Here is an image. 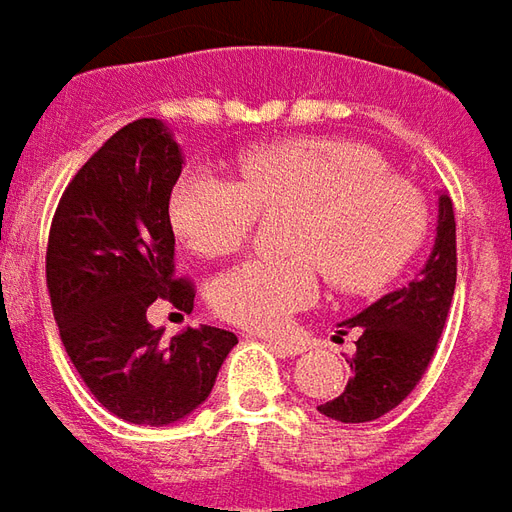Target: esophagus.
Segmentation results:
<instances>
[{
	"instance_id": "34e87169",
	"label": "esophagus",
	"mask_w": 512,
	"mask_h": 512,
	"mask_svg": "<svg viewBox=\"0 0 512 512\" xmlns=\"http://www.w3.org/2000/svg\"><path fill=\"white\" fill-rule=\"evenodd\" d=\"M266 343L282 356H299V354H304V351H307V348H304L301 343H293V340H282V337H268Z\"/></svg>"
}]
</instances>
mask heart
I'll return each mask as SVG.
<instances>
[{"instance_id": "obj_1", "label": "heart", "mask_w": 512, "mask_h": 512, "mask_svg": "<svg viewBox=\"0 0 512 512\" xmlns=\"http://www.w3.org/2000/svg\"><path fill=\"white\" fill-rule=\"evenodd\" d=\"M241 180L186 172L169 197L183 244L205 257L246 244L260 213H293L290 257H255L213 282L211 304L227 321L277 332L307 307L321 268L334 288L373 293L406 268L428 230L417 186L386 172L376 150L348 139H285L249 150Z\"/></svg>"}]
</instances>
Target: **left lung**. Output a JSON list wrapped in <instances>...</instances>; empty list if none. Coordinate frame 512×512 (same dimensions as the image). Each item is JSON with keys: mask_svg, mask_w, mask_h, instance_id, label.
Here are the masks:
<instances>
[{"mask_svg": "<svg viewBox=\"0 0 512 512\" xmlns=\"http://www.w3.org/2000/svg\"><path fill=\"white\" fill-rule=\"evenodd\" d=\"M455 274V211L450 197L439 194L436 241L417 279L343 321L348 329L359 326L356 354L348 359L354 376L340 395L318 406L321 414L337 422H373L411 395L444 332Z\"/></svg>", "mask_w": 512, "mask_h": 512, "instance_id": "obj_1", "label": "left lung"}]
</instances>
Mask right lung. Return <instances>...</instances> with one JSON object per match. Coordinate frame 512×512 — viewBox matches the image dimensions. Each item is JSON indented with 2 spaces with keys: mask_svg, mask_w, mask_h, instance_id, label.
<instances>
[{
  "mask_svg": "<svg viewBox=\"0 0 512 512\" xmlns=\"http://www.w3.org/2000/svg\"><path fill=\"white\" fill-rule=\"evenodd\" d=\"M183 169L156 117L120 128L62 194L49 233L46 285L65 351L95 400L134 425H172L211 395L238 337L216 326L164 337L153 301L191 312L194 285L175 277L169 194Z\"/></svg>",
  "mask_w": 512,
  "mask_h": 512,
  "instance_id": "1",
  "label": "right lung"
}]
</instances>
